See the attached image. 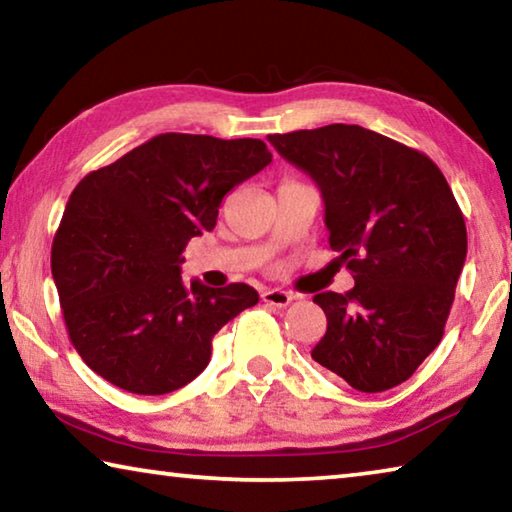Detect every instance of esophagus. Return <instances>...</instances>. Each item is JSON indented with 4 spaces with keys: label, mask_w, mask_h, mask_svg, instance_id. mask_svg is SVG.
I'll return each mask as SVG.
<instances>
[{
    "label": "esophagus",
    "mask_w": 512,
    "mask_h": 512,
    "mask_svg": "<svg viewBox=\"0 0 512 512\" xmlns=\"http://www.w3.org/2000/svg\"><path fill=\"white\" fill-rule=\"evenodd\" d=\"M262 300L271 307H287L291 300H296V296L289 291H282V289H268L262 293Z\"/></svg>",
    "instance_id": "1"
}]
</instances>
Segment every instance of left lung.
Segmentation results:
<instances>
[{
    "mask_svg": "<svg viewBox=\"0 0 512 512\" xmlns=\"http://www.w3.org/2000/svg\"><path fill=\"white\" fill-rule=\"evenodd\" d=\"M268 142L318 185L329 246L354 277L348 293L314 296L327 332L311 357L361 393L402 384L443 339L467 255L465 219L443 171L354 124Z\"/></svg>",
    "mask_w": 512,
    "mask_h": 512,
    "instance_id": "8db88e82",
    "label": "left lung"
}]
</instances>
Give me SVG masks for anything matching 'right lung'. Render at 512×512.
Segmentation results:
<instances>
[{"mask_svg":"<svg viewBox=\"0 0 512 512\" xmlns=\"http://www.w3.org/2000/svg\"><path fill=\"white\" fill-rule=\"evenodd\" d=\"M271 158L250 137L164 133L76 185L51 275L69 341L97 375L137 395L178 391L201 375L214 334L259 296L241 282L185 287L183 250L214 230L223 196Z\"/></svg>","mask_w":512,"mask_h":512,"instance_id":"obj_1","label":"right lung"}]
</instances>
